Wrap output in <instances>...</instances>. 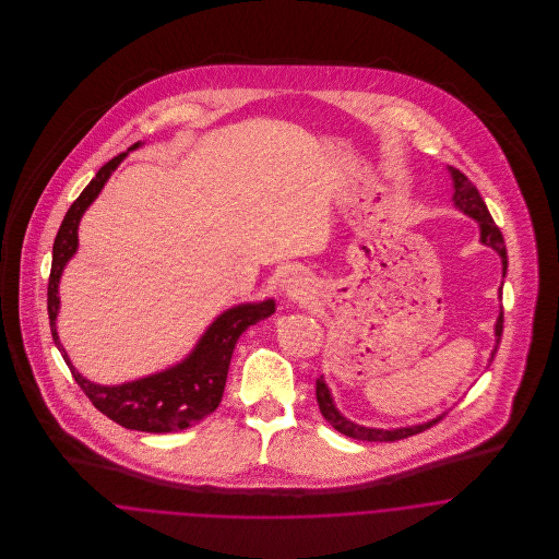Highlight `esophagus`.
Masks as SVG:
<instances>
[{"label":"esophagus","mask_w":559,"mask_h":559,"mask_svg":"<svg viewBox=\"0 0 559 559\" xmlns=\"http://www.w3.org/2000/svg\"><path fill=\"white\" fill-rule=\"evenodd\" d=\"M282 293L288 301L306 304L312 299V280L304 271H288L282 280Z\"/></svg>","instance_id":"1"}]
</instances>
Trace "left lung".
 I'll return each instance as SVG.
<instances>
[{"instance_id": "left-lung-1", "label": "left lung", "mask_w": 559, "mask_h": 559, "mask_svg": "<svg viewBox=\"0 0 559 559\" xmlns=\"http://www.w3.org/2000/svg\"><path fill=\"white\" fill-rule=\"evenodd\" d=\"M450 174H452V180H454V204L465 213L469 215L472 219H476L479 226V240L488 247H492L499 258H501V266H503V275H506V269H508V253H506V245H503V237L499 233V228L495 226L481 195H479L478 189L474 187V182L456 167H450ZM499 295H501V288H499ZM501 331H503V312L497 317L495 322V335H497V344L501 340ZM497 353V346L495 350L490 353V359L492 355ZM317 400H319L320 413L322 417L342 435L350 437V439H359V441H399V439H406L411 435H417V432H424L426 428H430L432 424H437L439 419H443V415H439L437 419H430L426 424H417V426H404V428H392V430H383V428H366V426H359L350 419H346L333 404L331 399V392L326 388V383L322 381L320 377L317 381Z\"/></svg>"}]
</instances>
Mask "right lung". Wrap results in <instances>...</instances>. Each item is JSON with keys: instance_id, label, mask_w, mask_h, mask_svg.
I'll list each match as a JSON object with an SVG mask.
<instances>
[{"instance_id": "obj_1", "label": "right lung", "mask_w": 559, "mask_h": 559, "mask_svg": "<svg viewBox=\"0 0 559 559\" xmlns=\"http://www.w3.org/2000/svg\"><path fill=\"white\" fill-rule=\"evenodd\" d=\"M140 146L142 144L138 142L131 146V151ZM124 157L127 153L107 160L96 171V176L90 180V185L81 191L80 198L69 209L58 230V237L53 240V260H51V275H49V288H47L49 324H51L53 342L60 348L67 366L71 368L78 385L103 415H107L109 419H114L116 424L129 430L174 432V430H185L195 426L219 406L226 379H228L230 359L240 333L247 326L269 319L275 312V301L266 299L260 304H240L226 310L224 314L213 320V324L198 340L195 348L180 364L157 374L129 381L122 385H96L85 377H81L58 337V329H56V319L60 312L58 286H60V277L67 262L78 251V245H80L78 230H80L83 213L96 200V195L109 180L111 171Z\"/></svg>"}]
</instances>
